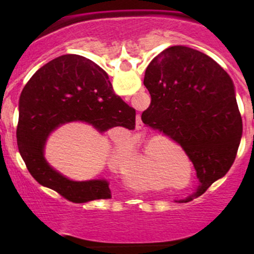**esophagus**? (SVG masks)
Instances as JSON below:
<instances>
[{
    "instance_id": "esophagus-1",
    "label": "esophagus",
    "mask_w": 254,
    "mask_h": 254,
    "mask_svg": "<svg viewBox=\"0 0 254 254\" xmlns=\"http://www.w3.org/2000/svg\"><path fill=\"white\" fill-rule=\"evenodd\" d=\"M143 127V123H142V121H141V118H137V122H136V127L137 129H141V127Z\"/></svg>"
}]
</instances>
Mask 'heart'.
Returning <instances> with one entry per match:
<instances>
[{"instance_id":"heart-1","label":"heart","mask_w":254,"mask_h":254,"mask_svg":"<svg viewBox=\"0 0 254 254\" xmlns=\"http://www.w3.org/2000/svg\"><path fill=\"white\" fill-rule=\"evenodd\" d=\"M154 144H155V142H150L149 145L147 147V154H150ZM167 145L170 148H172V153L171 151H167L165 149H161V148H159V149L156 150V155L161 159V161H164L162 162V164H164L162 165V168H164V171L166 172V174H167L168 178H170V179H178V178H180V176H182L184 171V164L180 157H182L184 161L189 164V156L188 154L185 153V150H184L182 147H179V145L171 143V142H167ZM123 176H124L125 183H127V185H133L132 182L130 180L129 171H125ZM144 188L154 189L155 186L149 185V186H144Z\"/></svg>"}]
</instances>
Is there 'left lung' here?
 Masks as SVG:
<instances>
[{
  "label": "left lung",
  "mask_w": 254,
  "mask_h": 254,
  "mask_svg": "<svg viewBox=\"0 0 254 254\" xmlns=\"http://www.w3.org/2000/svg\"><path fill=\"white\" fill-rule=\"evenodd\" d=\"M150 106L144 124L172 137L186 151L199 180V197L222 178L237 156L243 119L229 75L203 52L171 46L147 66Z\"/></svg>",
  "instance_id": "1"
}]
</instances>
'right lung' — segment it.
<instances>
[{"label":"right lung","instance_id":"right-lung-1","mask_svg":"<svg viewBox=\"0 0 254 254\" xmlns=\"http://www.w3.org/2000/svg\"><path fill=\"white\" fill-rule=\"evenodd\" d=\"M136 111L115 94L109 75L78 55L46 63L30 78L19 101L17 147L31 176L72 203L111 198L106 179L75 182L45 159L52 131L72 122L92 125L100 133L112 127H135Z\"/></svg>","mask_w":254,"mask_h":254}]
</instances>
